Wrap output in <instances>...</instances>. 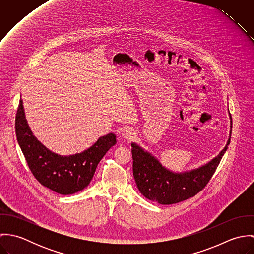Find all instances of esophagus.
Here are the masks:
<instances>
[{"mask_svg": "<svg viewBox=\"0 0 254 254\" xmlns=\"http://www.w3.org/2000/svg\"><path fill=\"white\" fill-rule=\"evenodd\" d=\"M121 135L123 138L127 139V140H132L135 136V132L132 128H129V127H125L122 131H121Z\"/></svg>", "mask_w": 254, "mask_h": 254, "instance_id": "esophagus-1", "label": "esophagus"}]
</instances>
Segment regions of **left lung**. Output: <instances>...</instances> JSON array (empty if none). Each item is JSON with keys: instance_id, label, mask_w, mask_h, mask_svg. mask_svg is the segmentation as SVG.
Returning a JSON list of instances; mask_svg holds the SVG:
<instances>
[{"instance_id": "1", "label": "left lung", "mask_w": 254, "mask_h": 254, "mask_svg": "<svg viewBox=\"0 0 254 254\" xmlns=\"http://www.w3.org/2000/svg\"><path fill=\"white\" fill-rule=\"evenodd\" d=\"M229 117L230 134L224 148L207 163L190 170L172 171L163 166L151 152L136 143H132L133 175L139 190L145 198L159 204H173L186 200L200 191L211 179L230 144L232 134L230 112Z\"/></svg>"}]
</instances>
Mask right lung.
<instances>
[{"mask_svg":"<svg viewBox=\"0 0 254 254\" xmlns=\"http://www.w3.org/2000/svg\"><path fill=\"white\" fill-rule=\"evenodd\" d=\"M15 133L27 164L44 187L60 193L72 194L85 189L94 177L96 168L111 146L116 144V136L109 133L80 153L61 155L43 145L31 131L22 99L15 117Z\"/></svg>","mask_w":254,"mask_h":254,"instance_id":"add662e5","label":"right lung"}]
</instances>
